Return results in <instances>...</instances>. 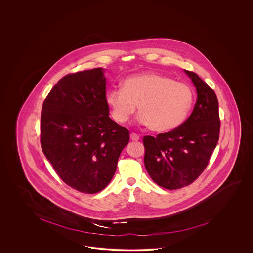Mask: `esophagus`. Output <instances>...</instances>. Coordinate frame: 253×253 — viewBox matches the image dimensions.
<instances>
[{
    "mask_svg": "<svg viewBox=\"0 0 253 253\" xmlns=\"http://www.w3.org/2000/svg\"><path fill=\"white\" fill-rule=\"evenodd\" d=\"M130 140H132V141H138L140 137H139V135L136 134V133H134V132H131L130 135Z\"/></svg>",
    "mask_w": 253,
    "mask_h": 253,
    "instance_id": "esophagus-1",
    "label": "esophagus"
}]
</instances>
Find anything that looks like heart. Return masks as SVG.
Listing matches in <instances>:
<instances>
[{"mask_svg": "<svg viewBox=\"0 0 253 253\" xmlns=\"http://www.w3.org/2000/svg\"><path fill=\"white\" fill-rule=\"evenodd\" d=\"M193 101L189 85L155 72L128 77L123 88L112 87L106 92V102L116 123H126L138 105L139 123L157 132L173 130L184 123Z\"/></svg>", "mask_w": 253, "mask_h": 253, "instance_id": "heart-1", "label": "heart"}]
</instances>
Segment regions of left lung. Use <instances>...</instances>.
Returning a JSON list of instances; mask_svg holds the SVG:
<instances>
[{"mask_svg":"<svg viewBox=\"0 0 253 253\" xmlns=\"http://www.w3.org/2000/svg\"><path fill=\"white\" fill-rule=\"evenodd\" d=\"M197 89L189 118L156 137L144 136V162L154 182L175 190L192 184L203 172L219 140V104L214 91L195 72L184 70Z\"/></svg>","mask_w":253,"mask_h":253,"instance_id":"8db88e82","label":"left lung"}]
</instances>
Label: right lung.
I'll return each mask as SVG.
<instances>
[{
	"mask_svg": "<svg viewBox=\"0 0 253 253\" xmlns=\"http://www.w3.org/2000/svg\"><path fill=\"white\" fill-rule=\"evenodd\" d=\"M102 68L63 77L41 114V146L64 183L77 191L103 190L115 174L129 130L109 118Z\"/></svg>",
	"mask_w": 253,
	"mask_h": 253,
	"instance_id": "obj_1",
	"label": "right lung"
}]
</instances>
